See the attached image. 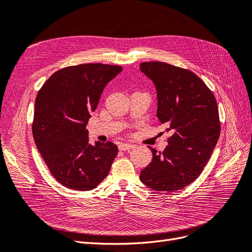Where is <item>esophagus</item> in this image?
<instances>
[{
	"mask_svg": "<svg viewBox=\"0 0 252 252\" xmlns=\"http://www.w3.org/2000/svg\"><path fill=\"white\" fill-rule=\"evenodd\" d=\"M135 146L134 145H130V143H120L119 145V150L121 151H127L133 149Z\"/></svg>",
	"mask_w": 252,
	"mask_h": 252,
	"instance_id": "esophagus-1",
	"label": "esophagus"
}]
</instances>
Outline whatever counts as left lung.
Returning a JSON list of instances; mask_svg holds the SVG:
<instances>
[{
    "mask_svg": "<svg viewBox=\"0 0 252 252\" xmlns=\"http://www.w3.org/2000/svg\"><path fill=\"white\" fill-rule=\"evenodd\" d=\"M140 70L155 84L157 117L173 131L163 152L153 153L141 171L142 184L155 191L173 192L202 173L220 133L213 93L193 71L164 62H142Z\"/></svg>",
    "mask_w": 252,
    "mask_h": 252,
    "instance_id": "1",
    "label": "left lung"
}]
</instances>
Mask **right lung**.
<instances>
[{"label":"right lung","mask_w":252,"mask_h":252,"mask_svg":"<svg viewBox=\"0 0 252 252\" xmlns=\"http://www.w3.org/2000/svg\"><path fill=\"white\" fill-rule=\"evenodd\" d=\"M121 66L86 63L56 71L34 102L32 135L52 175L66 188L95 189L109 174L118 153L113 142L89 140L86 125L105 85Z\"/></svg>","instance_id":"add662e5"}]
</instances>
